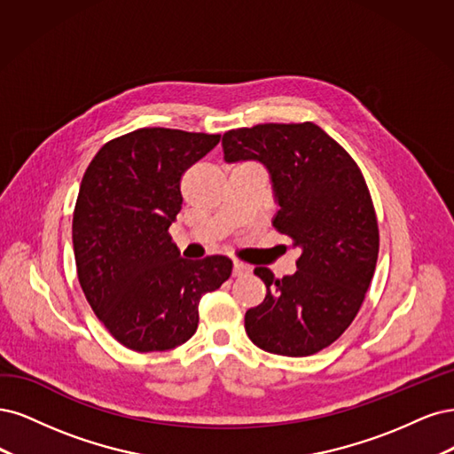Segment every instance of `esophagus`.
<instances>
[{"label":"esophagus","mask_w":454,"mask_h":454,"mask_svg":"<svg viewBox=\"0 0 454 454\" xmlns=\"http://www.w3.org/2000/svg\"><path fill=\"white\" fill-rule=\"evenodd\" d=\"M248 273H251V266L243 264V262H233V270H231L233 277H243V275H248Z\"/></svg>","instance_id":"1"}]
</instances>
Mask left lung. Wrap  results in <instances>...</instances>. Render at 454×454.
<instances>
[{
	"label": "left lung",
	"mask_w": 454,
	"mask_h": 454,
	"mask_svg": "<svg viewBox=\"0 0 454 454\" xmlns=\"http://www.w3.org/2000/svg\"><path fill=\"white\" fill-rule=\"evenodd\" d=\"M226 162L258 160L270 171L277 231L301 254L283 279L254 268L268 292L245 313L251 341L273 355L309 356L353 323L370 288L379 228L360 168L313 122L258 124L223 136Z\"/></svg>",
	"instance_id": "1"
}]
</instances>
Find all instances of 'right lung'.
Returning <instances> with one entry per match:
<instances>
[{
  "instance_id": "obj_1",
  "label": "right lung",
  "mask_w": 454,
  "mask_h": 454,
  "mask_svg": "<svg viewBox=\"0 0 454 454\" xmlns=\"http://www.w3.org/2000/svg\"><path fill=\"white\" fill-rule=\"evenodd\" d=\"M218 141L139 128L106 143L84 171L73 211L79 283L101 325L137 353L192 338L201 296L231 273L226 256L181 258L168 231L181 211L183 173Z\"/></svg>"
}]
</instances>
